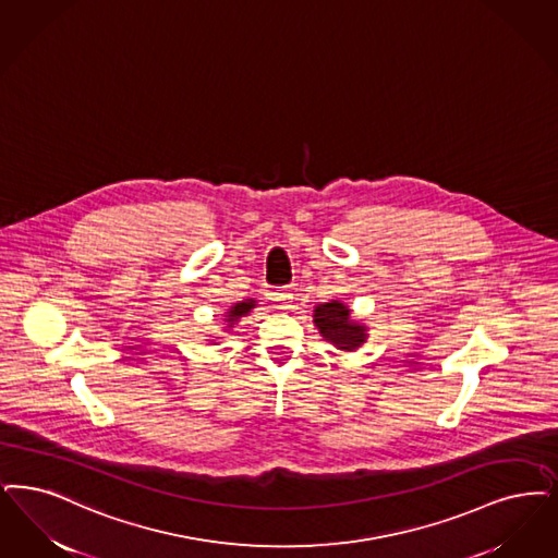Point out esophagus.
<instances>
[{"mask_svg":"<svg viewBox=\"0 0 558 558\" xmlns=\"http://www.w3.org/2000/svg\"><path fill=\"white\" fill-rule=\"evenodd\" d=\"M271 294H274V299H276L284 310L289 307L290 299H292V292H290L289 289H276Z\"/></svg>","mask_w":558,"mask_h":558,"instance_id":"obj_1","label":"esophagus"}]
</instances>
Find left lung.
Here are the masks:
<instances>
[{
    "label": "left lung",
    "instance_id": "8db88e82",
    "mask_svg": "<svg viewBox=\"0 0 558 558\" xmlns=\"http://www.w3.org/2000/svg\"><path fill=\"white\" fill-rule=\"evenodd\" d=\"M313 322L319 335L340 351H355L367 338V328L355 322L351 310L340 301L317 305L313 310Z\"/></svg>",
    "mask_w": 558,
    "mask_h": 558
}]
</instances>
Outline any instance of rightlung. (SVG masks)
<instances>
[{
  "label": "right lung",
  "mask_w": 558,
  "mask_h": 558,
  "mask_svg": "<svg viewBox=\"0 0 558 558\" xmlns=\"http://www.w3.org/2000/svg\"><path fill=\"white\" fill-rule=\"evenodd\" d=\"M255 307V301L253 299H246V301H241V303H234L228 313H226V324H228V328H232L241 317H245L246 313L251 312Z\"/></svg>",
  "instance_id": "1"
}]
</instances>
